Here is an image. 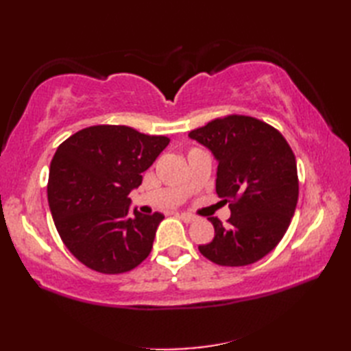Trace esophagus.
<instances>
[{"label":"esophagus","instance_id":"esophagus-1","mask_svg":"<svg viewBox=\"0 0 351 351\" xmlns=\"http://www.w3.org/2000/svg\"><path fill=\"white\" fill-rule=\"evenodd\" d=\"M178 217L182 219L185 223H191V221L196 220L195 215H191V214H189V213H178Z\"/></svg>","mask_w":351,"mask_h":351}]
</instances>
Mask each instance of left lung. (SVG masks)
Returning <instances> with one entry per match:
<instances>
[{"mask_svg": "<svg viewBox=\"0 0 351 351\" xmlns=\"http://www.w3.org/2000/svg\"><path fill=\"white\" fill-rule=\"evenodd\" d=\"M219 161L215 191L229 202L228 226L210 217L214 238L199 245L214 264L243 267L268 255L293 219L299 176L293 149L282 134L252 116L217 117L189 132Z\"/></svg>", "mask_w": 351, "mask_h": 351, "instance_id": "obj_1", "label": "left lung"}]
</instances>
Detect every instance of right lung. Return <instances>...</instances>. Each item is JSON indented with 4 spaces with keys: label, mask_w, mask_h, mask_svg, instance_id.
Listing matches in <instances>:
<instances>
[{
    "label": "right lung",
    "mask_w": 351,
    "mask_h": 351,
    "mask_svg": "<svg viewBox=\"0 0 351 351\" xmlns=\"http://www.w3.org/2000/svg\"><path fill=\"white\" fill-rule=\"evenodd\" d=\"M125 125H95L66 138L52 156L48 204L57 232L80 263L121 274L143 263L164 215L134 210L131 190L169 145Z\"/></svg>",
    "instance_id": "1"
}]
</instances>
